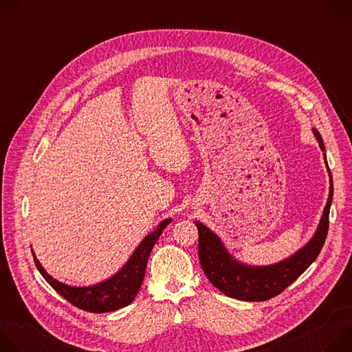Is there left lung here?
<instances>
[{
	"instance_id": "obj_1",
	"label": "left lung",
	"mask_w": 352,
	"mask_h": 352,
	"mask_svg": "<svg viewBox=\"0 0 352 352\" xmlns=\"http://www.w3.org/2000/svg\"><path fill=\"white\" fill-rule=\"evenodd\" d=\"M322 150L323 139L318 129H312ZM329 177L330 190L327 204L323 209L319 226L314 236L295 254L267 266H252L235 259L220 239L205 224L195 221L199 230V261L209 281L224 295L250 302H261L283 292L302 274L318 258L329 231V213L333 200V178L327 166L326 155L323 156Z\"/></svg>"
}]
</instances>
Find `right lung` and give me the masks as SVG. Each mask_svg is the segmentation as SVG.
<instances>
[{
  "label": "right lung",
  "mask_w": 352,
  "mask_h": 352,
  "mask_svg": "<svg viewBox=\"0 0 352 352\" xmlns=\"http://www.w3.org/2000/svg\"><path fill=\"white\" fill-rule=\"evenodd\" d=\"M171 220L173 219H166L160 221L155 231L147 234L138 245V248L133 250L131 258L114 276L102 283L87 287L68 285L53 278L40 265L33 250L32 254L40 274L61 296H64L68 302L87 312L106 314L121 309L129 305L135 299L143 283L148 255L152 252V249L157 242L159 236L162 235L163 230L171 223Z\"/></svg>",
  "instance_id": "1"
}]
</instances>
